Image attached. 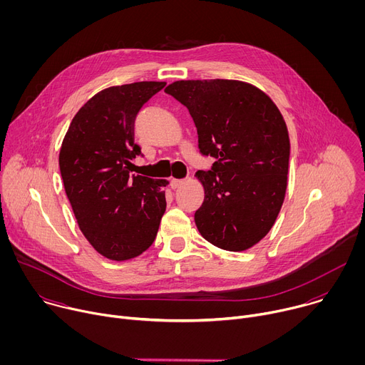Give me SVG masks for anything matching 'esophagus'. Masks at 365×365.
<instances>
[{"label": "esophagus", "instance_id": "esophagus-1", "mask_svg": "<svg viewBox=\"0 0 365 365\" xmlns=\"http://www.w3.org/2000/svg\"><path fill=\"white\" fill-rule=\"evenodd\" d=\"M183 182H185L183 179H172L170 180V187L172 189H178L180 185H183Z\"/></svg>", "mask_w": 365, "mask_h": 365}]
</instances>
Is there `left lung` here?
I'll use <instances>...</instances> for the list:
<instances>
[{
	"instance_id": "8db88e82",
	"label": "left lung",
	"mask_w": 365,
	"mask_h": 365,
	"mask_svg": "<svg viewBox=\"0 0 365 365\" xmlns=\"http://www.w3.org/2000/svg\"><path fill=\"white\" fill-rule=\"evenodd\" d=\"M165 92L187 108L200 154L215 159L196 173L205 189L195 212L200 235L228 251L252 247L272 230L287 186L290 140L279 108L240 81H178Z\"/></svg>"
}]
</instances>
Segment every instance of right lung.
<instances>
[{"label": "right lung", "mask_w": 365, "mask_h": 365, "mask_svg": "<svg viewBox=\"0 0 365 365\" xmlns=\"http://www.w3.org/2000/svg\"><path fill=\"white\" fill-rule=\"evenodd\" d=\"M166 82L111 86L93 95L73 117L59 166L81 231L110 259L134 258L158 235L166 211V180L130 176L143 155L134 123L144 103Z\"/></svg>", "instance_id": "1"}]
</instances>
